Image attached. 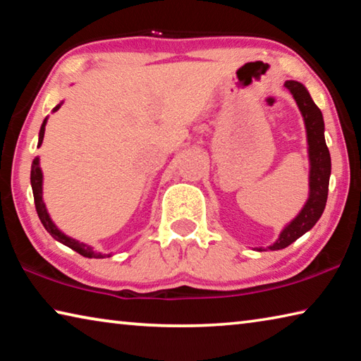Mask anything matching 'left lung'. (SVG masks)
Returning <instances> with one entry per match:
<instances>
[{"mask_svg": "<svg viewBox=\"0 0 361 361\" xmlns=\"http://www.w3.org/2000/svg\"><path fill=\"white\" fill-rule=\"evenodd\" d=\"M285 87L295 99L301 111L305 137H307L309 156V195L301 212L280 231L277 240L271 243L269 250H282L291 245L305 232L310 231L319 221L326 205L329 175H331V157L325 142V122L320 108L315 105L305 85L299 81H285ZM261 252V248H256Z\"/></svg>", "mask_w": 361, "mask_h": 361, "instance_id": "8db88e82", "label": "left lung"}]
</instances>
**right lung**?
I'll return each instance as SVG.
<instances>
[{
    "instance_id": "1",
    "label": "right lung",
    "mask_w": 361,
    "mask_h": 361,
    "mask_svg": "<svg viewBox=\"0 0 361 361\" xmlns=\"http://www.w3.org/2000/svg\"><path fill=\"white\" fill-rule=\"evenodd\" d=\"M62 105H63V102H60L59 105L52 109V113H56L57 109L62 106ZM46 124H47V118L42 121V124H41L39 135H38V148L42 145V140H44ZM30 181H32V189H33L36 212H38V216L41 219L42 226H44V229L54 237V239H56L60 243H63V245H66V247H70L71 250H75L76 253L85 256V258H97V259H99V258H105V256H111V255L99 253V252H97V250H94L92 245H87V243L79 242L76 239H73V237L66 235L65 232L60 231L57 228V224L52 221V218H51V215H49V212H47V207L44 204V200H42V170L39 167V157H35L33 159L32 173H30Z\"/></svg>"
}]
</instances>
